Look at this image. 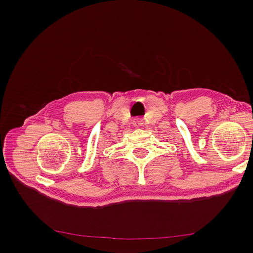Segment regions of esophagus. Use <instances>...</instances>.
Here are the masks:
<instances>
[{"instance_id": "esophagus-1", "label": "esophagus", "mask_w": 253, "mask_h": 253, "mask_svg": "<svg viewBox=\"0 0 253 253\" xmlns=\"http://www.w3.org/2000/svg\"><path fill=\"white\" fill-rule=\"evenodd\" d=\"M135 125H137V124H135Z\"/></svg>"}]
</instances>
